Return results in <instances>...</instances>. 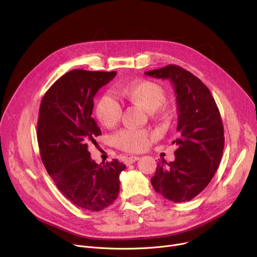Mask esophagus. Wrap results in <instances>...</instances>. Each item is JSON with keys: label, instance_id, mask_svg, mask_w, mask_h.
<instances>
[{"label": "esophagus", "instance_id": "34e87169", "mask_svg": "<svg viewBox=\"0 0 257 257\" xmlns=\"http://www.w3.org/2000/svg\"><path fill=\"white\" fill-rule=\"evenodd\" d=\"M139 160V157H137V156H131V157H127L126 159H125V164L126 165H130V164H132V163H134V162H136V161H138Z\"/></svg>", "mask_w": 257, "mask_h": 257}]
</instances>
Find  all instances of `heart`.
<instances>
[{
  "instance_id": "heart-1",
  "label": "heart",
  "mask_w": 257,
  "mask_h": 257,
  "mask_svg": "<svg viewBox=\"0 0 257 257\" xmlns=\"http://www.w3.org/2000/svg\"><path fill=\"white\" fill-rule=\"evenodd\" d=\"M126 102L141 107L143 111L154 114L165 101V92L160 84L151 80L132 82L119 91ZM95 114L100 123L107 127H114L121 118L120 104L109 96H103L97 102ZM154 135L145 130H122L114 137V143L119 150L138 153L148 148L150 139Z\"/></svg>"
}]
</instances>
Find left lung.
Segmentation results:
<instances>
[{
    "instance_id": "8db88e82",
    "label": "left lung",
    "mask_w": 257,
    "mask_h": 257,
    "mask_svg": "<svg viewBox=\"0 0 257 257\" xmlns=\"http://www.w3.org/2000/svg\"><path fill=\"white\" fill-rule=\"evenodd\" d=\"M145 74L170 80L178 111L176 158L158 164L152 185L168 201H190L209 184L221 162L225 143L221 114L209 89L183 68L169 65Z\"/></svg>"
}]
</instances>
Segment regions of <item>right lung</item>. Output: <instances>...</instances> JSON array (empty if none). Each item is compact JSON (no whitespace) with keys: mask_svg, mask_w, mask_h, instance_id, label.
<instances>
[{"mask_svg":"<svg viewBox=\"0 0 257 257\" xmlns=\"http://www.w3.org/2000/svg\"><path fill=\"white\" fill-rule=\"evenodd\" d=\"M117 73L72 70L43 97L38 121L42 161L57 188L82 209L100 211L117 199L125 165L114 159L97 164L88 143L101 135L92 112L94 96Z\"/></svg>","mask_w":257,"mask_h":257,"instance_id":"right-lung-1","label":"right lung"}]
</instances>
